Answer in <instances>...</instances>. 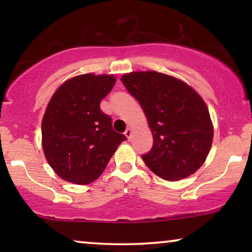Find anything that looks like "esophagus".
<instances>
[{"label":"esophagus","mask_w":252,"mask_h":252,"mask_svg":"<svg viewBox=\"0 0 252 252\" xmlns=\"http://www.w3.org/2000/svg\"><path fill=\"white\" fill-rule=\"evenodd\" d=\"M125 135L127 136V139H130V136H132V129L130 128H127L126 130H125Z\"/></svg>","instance_id":"esophagus-1"}]
</instances>
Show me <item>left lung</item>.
<instances>
[{"label":"left lung","mask_w":252,"mask_h":252,"mask_svg":"<svg viewBox=\"0 0 252 252\" xmlns=\"http://www.w3.org/2000/svg\"><path fill=\"white\" fill-rule=\"evenodd\" d=\"M122 81L142 106L153 132V148L141 156L147 166L170 181L195 173L213 139L203 98L184 81L159 72H132L124 74Z\"/></svg>","instance_id":"8db88e82"}]
</instances>
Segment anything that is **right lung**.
Masks as SVG:
<instances>
[{"label":"right lung","mask_w":252,"mask_h":252,"mask_svg":"<svg viewBox=\"0 0 252 252\" xmlns=\"http://www.w3.org/2000/svg\"><path fill=\"white\" fill-rule=\"evenodd\" d=\"M116 84L113 75L81 74L65 81L42 119L44 156L58 177L75 185L95 181L126 140L99 108Z\"/></svg>","instance_id":"right-lung-1"}]
</instances>
